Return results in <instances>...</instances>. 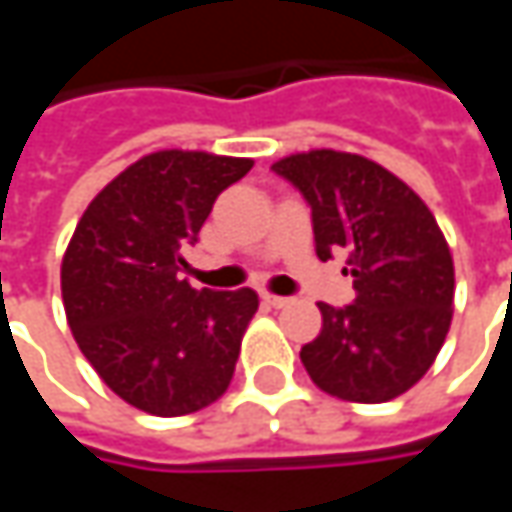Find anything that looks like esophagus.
Instances as JSON below:
<instances>
[{"label":"esophagus","instance_id":"1","mask_svg":"<svg viewBox=\"0 0 512 512\" xmlns=\"http://www.w3.org/2000/svg\"><path fill=\"white\" fill-rule=\"evenodd\" d=\"M293 302V299H287V296H276V293H262V305L267 307H287Z\"/></svg>","mask_w":512,"mask_h":512}]
</instances>
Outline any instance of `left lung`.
Here are the masks:
<instances>
[{"label": "left lung", "instance_id": "1", "mask_svg": "<svg viewBox=\"0 0 512 512\" xmlns=\"http://www.w3.org/2000/svg\"><path fill=\"white\" fill-rule=\"evenodd\" d=\"M313 216L316 256L350 250L353 305L319 302L322 333L302 364L344 402H390L436 362L453 319V256L422 199L382 165L339 150L279 159Z\"/></svg>", "mask_w": 512, "mask_h": 512}]
</instances>
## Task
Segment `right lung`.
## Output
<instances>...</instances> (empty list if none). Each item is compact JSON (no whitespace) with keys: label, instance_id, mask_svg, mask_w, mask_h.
Segmentation results:
<instances>
[{"label":"right lung","instance_id":"right-lung-1","mask_svg":"<svg viewBox=\"0 0 512 512\" xmlns=\"http://www.w3.org/2000/svg\"><path fill=\"white\" fill-rule=\"evenodd\" d=\"M250 159L159 150L122 170L82 213L62 259L73 339L99 379L153 416L216 402L233 379L259 296L196 290L182 250Z\"/></svg>","mask_w":512,"mask_h":512}]
</instances>
